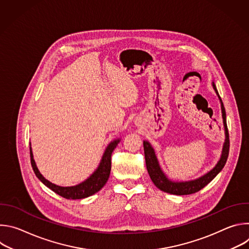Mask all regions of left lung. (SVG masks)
<instances>
[{
    "mask_svg": "<svg viewBox=\"0 0 249 249\" xmlns=\"http://www.w3.org/2000/svg\"><path fill=\"white\" fill-rule=\"evenodd\" d=\"M213 88H214L216 93L218 94L220 101H221V107H222V114L224 119V126H225V132H226V140L223 147V152L220 160L216 164V166L210 170L208 173L204 174L203 176L199 177L197 179L190 180V181H182V182H174L169 180L165 174L162 172L155 150L151 146V144L147 141H144V152H145V160H146V165L148 172L150 174V177L154 184L161 191L173 194V195H189L198 192L202 188H204L208 183H210L213 179L215 178L217 174L224 168L228 157H229V151H230V137H229V131L227 126V120H226V110L225 106L223 104V101L219 95V92L217 90V88L215 84L213 83Z\"/></svg>",
    "mask_w": 249,
    "mask_h": 249,
    "instance_id": "obj_1",
    "label": "left lung"
}]
</instances>
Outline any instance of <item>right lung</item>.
Masks as SVG:
<instances>
[{"instance_id":"right-lung-1","label":"right lung","mask_w":249,"mask_h":249,"mask_svg":"<svg viewBox=\"0 0 249 249\" xmlns=\"http://www.w3.org/2000/svg\"><path fill=\"white\" fill-rule=\"evenodd\" d=\"M119 141H120V139H117V140H114L113 142H111V143L107 146V148H106V150L102 156L101 161H100L98 167L96 168V170L89 177L87 180H85L84 182H82L78 185H75V186L62 187V186L53 184L52 182L45 179L43 175L39 172L36 164H35V161L33 160L32 151L30 148L31 165H32L35 175L38 177V179L45 186L50 188L52 191H54L58 195L64 197L66 199H73V200L87 198V197L91 196L94 193L98 192L105 185V183L107 182L109 174H110V170H111V155H112L113 150L116 148L117 144L119 143Z\"/></svg>"}]
</instances>
